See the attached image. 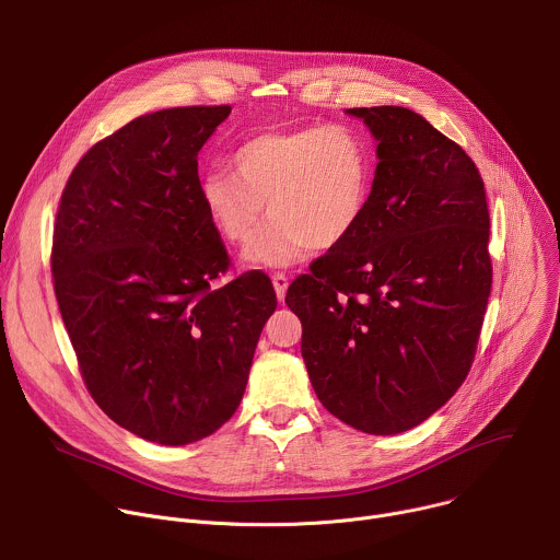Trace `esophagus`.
Here are the masks:
<instances>
[{"label":"esophagus","mask_w":560,"mask_h":560,"mask_svg":"<svg viewBox=\"0 0 560 560\" xmlns=\"http://www.w3.org/2000/svg\"><path fill=\"white\" fill-rule=\"evenodd\" d=\"M272 285H275L277 299L283 301V299H285V290H288V277H285L283 272H275V275H272Z\"/></svg>","instance_id":"esophagus-1"}]
</instances>
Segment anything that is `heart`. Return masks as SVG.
Instances as JSON below:
<instances>
[{
  "mask_svg": "<svg viewBox=\"0 0 560 560\" xmlns=\"http://www.w3.org/2000/svg\"><path fill=\"white\" fill-rule=\"evenodd\" d=\"M232 168L199 182L201 206L230 246L257 266H290L307 250L328 253L352 236L372 195L374 162L365 137L343 124L261 132L238 145Z\"/></svg>",
  "mask_w": 560,
  "mask_h": 560,
  "instance_id": "b5f03b06",
  "label": "heart"
}]
</instances>
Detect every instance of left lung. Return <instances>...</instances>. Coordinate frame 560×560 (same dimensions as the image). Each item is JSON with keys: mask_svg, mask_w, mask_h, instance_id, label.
<instances>
[{"mask_svg": "<svg viewBox=\"0 0 560 560\" xmlns=\"http://www.w3.org/2000/svg\"><path fill=\"white\" fill-rule=\"evenodd\" d=\"M376 145L348 242L288 288L324 408L365 434L432 417L465 381L492 290L490 212L465 150L401 106L348 108Z\"/></svg>", "mask_w": 560, "mask_h": 560, "instance_id": "1", "label": "left lung"}]
</instances>
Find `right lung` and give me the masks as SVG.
<instances>
[{
	"label": "right lung",
	"mask_w": 560,
	"mask_h": 560,
	"mask_svg": "<svg viewBox=\"0 0 560 560\" xmlns=\"http://www.w3.org/2000/svg\"><path fill=\"white\" fill-rule=\"evenodd\" d=\"M230 106L141 115L74 166L52 230L55 296L95 404L128 432L186 445L242 404L270 279L223 288L225 246L199 199L197 154Z\"/></svg>",
	"instance_id": "right-lung-1"
}]
</instances>
